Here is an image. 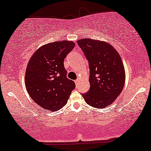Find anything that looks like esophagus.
Masks as SVG:
<instances>
[{"instance_id":"34e87169","label":"esophagus","mask_w":151,"mask_h":151,"mask_svg":"<svg viewBox=\"0 0 151 151\" xmlns=\"http://www.w3.org/2000/svg\"><path fill=\"white\" fill-rule=\"evenodd\" d=\"M75 83H76V86H77V87L79 86V79H77V80L75 81Z\"/></svg>"}]
</instances>
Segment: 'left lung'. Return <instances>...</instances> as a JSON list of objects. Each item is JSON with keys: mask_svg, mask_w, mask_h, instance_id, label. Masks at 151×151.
<instances>
[{"mask_svg": "<svg viewBox=\"0 0 151 151\" xmlns=\"http://www.w3.org/2000/svg\"><path fill=\"white\" fill-rule=\"evenodd\" d=\"M89 66L90 90L81 95L90 106L104 108L114 102L124 85L122 61L117 50L106 42L90 39L77 41Z\"/></svg>", "mask_w": 151, "mask_h": 151, "instance_id": "obj_1", "label": "left lung"}]
</instances>
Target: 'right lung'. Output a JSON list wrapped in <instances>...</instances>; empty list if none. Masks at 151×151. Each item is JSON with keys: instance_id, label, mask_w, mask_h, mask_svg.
<instances>
[{"instance_id": "add662e5", "label": "right lung", "mask_w": 151, "mask_h": 151, "mask_svg": "<svg viewBox=\"0 0 151 151\" xmlns=\"http://www.w3.org/2000/svg\"><path fill=\"white\" fill-rule=\"evenodd\" d=\"M72 41L41 46L32 56L26 70L25 86L30 97L41 108L56 111L65 106L75 83L67 77L64 60L74 48Z\"/></svg>"}]
</instances>
